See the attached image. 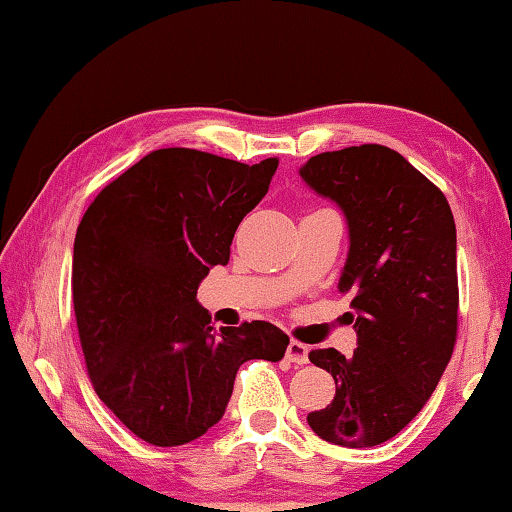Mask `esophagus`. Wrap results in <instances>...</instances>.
<instances>
[{
  "instance_id": "1",
  "label": "esophagus",
  "mask_w": 512,
  "mask_h": 512,
  "mask_svg": "<svg viewBox=\"0 0 512 512\" xmlns=\"http://www.w3.org/2000/svg\"><path fill=\"white\" fill-rule=\"evenodd\" d=\"M287 359L291 363H296V366H302V363L309 361V345L300 343L296 339H291L287 345Z\"/></svg>"
}]
</instances>
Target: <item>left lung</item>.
<instances>
[{"label": "left lung", "mask_w": 512, "mask_h": 512, "mask_svg": "<svg viewBox=\"0 0 512 512\" xmlns=\"http://www.w3.org/2000/svg\"><path fill=\"white\" fill-rule=\"evenodd\" d=\"M305 183L341 205L350 253L339 289L357 311L352 357L311 350L336 395L307 415L327 443L375 447L400 433L436 391L458 332L456 225L445 194L381 144L309 158Z\"/></svg>", "instance_id": "left-lung-1"}]
</instances>
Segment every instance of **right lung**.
I'll return each instance as SVG.
<instances>
[{"mask_svg": "<svg viewBox=\"0 0 512 512\" xmlns=\"http://www.w3.org/2000/svg\"><path fill=\"white\" fill-rule=\"evenodd\" d=\"M277 162L158 149L83 214L72 300L85 368L99 400L149 445L203 436L223 418L241 363L284 357L280 327L216 329L196 302L210 268L228 264L232 237L266 196Z\"/></svg>", "mask_w": 512, "mask_h": 512, "instance_id": "obj_1", "label": "right lung"}]
</instances>
